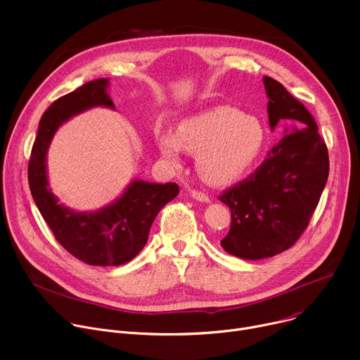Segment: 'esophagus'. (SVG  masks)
<instances>
[{"mask_svg": "<svg viewBox=\"0 0 360 360\" xmlns=\"http://www.w3.org/2000/svg\"><path fill=\"white\" fill-rule=\"evenodd\" d=\"M191 196H192L193 199L199 200V202H205V203L211 202V198H210L207 193H203V192L196 191V189H192V191H191Z\"/></svg>", "mask_w": 360, "mask_h": 360, "instance_id": "1", "label": "esophagus"}]
</instances>
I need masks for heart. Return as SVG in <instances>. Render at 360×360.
<instances>
[{
	"mask_svg": "<svg viewBox=\"0 0 360 360\" xmlns=\"http://www.w3.org/2000/svg\"><path fill=\"white\" fill-rule=\"evenodd\" d=\"M265 139V128L258 120L232 107H217L189 118L178 132L155 131L165 162L178 165L184 149L196 153L199 176L214 186L239 181L259 160Z\"/></svg>",
	"mask_w": 360,
	"mask_h": 360,
	"instance_id": "obj_1",
	"label": "heart"
}]
</instances>
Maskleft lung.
<instances>
[{
    "label": "left lung",
    "instance_id": "left-lung-1",
    "mask_svg": "<svg viewBox=\"0 0 360 360\" xmlns=\"http://www.w3.org/2000/svg\"><path fill=\"white\" fill-rule=\"evenodd\" d=\"M264 84L271 129L278 122L290 128L258 169L219 196L232 218L221 245L249 261L271 258L299 239L329 175L328 148L311 112L276 79L264 77Z\"/></svg>",
    "mask_w": 360,
    "mask_h": 360
}]
</instances>
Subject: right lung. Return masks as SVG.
Wrapping results in <instances>:
<instances>
[{"mask_svg": "<svg viewBox=\"0 0 360 360\" xmlns=\"http://www.w3.org/2000/svg\"><path fill=\"white\" fill-rule=\"evenodd\" d=\"M110 81L99 78L58 98L42 115L28 164V182L35 205L56 239L77 259L92 266H118L142 250L160 211L178 193L174 182L132 181L121 198L96 212H75L51 192L46 152L57 129L71 117L92 107L115 108Z\"/></svg>", "mask_w": 360, "mask_h": 360, "instance_id": "add662e5", "label": "right lung"}]
</instances>
